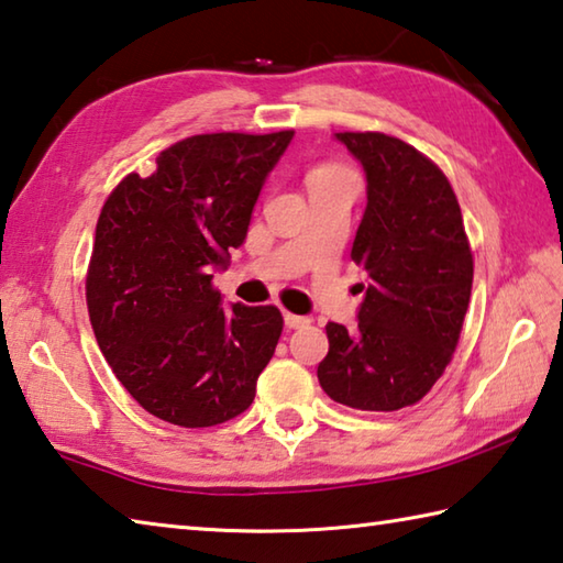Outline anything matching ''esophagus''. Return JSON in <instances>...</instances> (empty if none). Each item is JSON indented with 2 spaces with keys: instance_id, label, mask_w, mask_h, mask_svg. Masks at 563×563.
Here are the masks:
<instances>
[{
  "instance_id": "esophagus-1",
  "label": "esophagus",
  "mask_w": 563,
  "mask_h": 563,
  "mask_svg": "<svg viewBox=\"0 0 563 563\" xmlns=\"http://www.w3.org/2000/svg\"><path fill=\"white\" fill-rule=\"evenodd\" d=\"M283 317H285V327H288V330H300V327L308 324V317H302V314L285 312Z\"/></svg>"
}]
</instances>
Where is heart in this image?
<instances>
[{
    "label": "heart",
    "mask_w": 563,
    "mask_h": 563,
    "mask_svg": "<svg viewBox=\"0 0 563 563\" xmlns=\"http://www.w3.org/2000/svg\"><path fill=\"white\" fill-rule=\"evenodd\" d=\"M334 172H340V169H334V167H317V169H312L310 177H327V175H334Z\"/></svg>",
    "instance_id": "b5f03b06"
}]
</instances>
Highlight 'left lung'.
<instances>
[{
    "label": "left lung",
    "mask_w": 563,
    "mask_h": 563,
    "mask_svg": "<svg viewBox=\"0 0 563 563\" xmlns=\"http://www.w3.org/2000/svg\"><path fill=\"white\" fill-rule=\"evenodd\" d=\"M362 162L366 209L352 246L366 285L354 327L327 324L317 379L336 404L398 411L451 364L473 290V253L451 181L384 132H336Z\"/></svg>",
    "instance_id": "obj_1"
}]
</instances>
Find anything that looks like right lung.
<instances>
[{"label":"right lung","instance_id":"add662e5","mask_svg":"<svg viewBox=\"0 0 563 563\" xmlns=\"http://www.w3.org/2000/svg\"><path fill=\"white\" fill-rule=\"evenodd\" d=\"M295 132L194 135L132 172L100 211L86 300L100 352L147 413L184 428L231 421L255 398L283 332L273 305H221L213 271Z\"/></svg>","mask_w":563,"mask_h":563}]
</instances>
